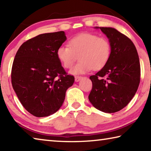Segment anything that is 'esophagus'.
<instances>
[{
    "label": "esophagus",
    "instance_id": "esophagus-1",
    "mask_svg": "<svg viewBox=\"0 0 151 151\" xmlns=\"http://www.w3.org/2000/svg\"><path fill=\"white\" fill-rule=\"evenodd\" d=\"M82 78V76H76L75 78V80L76 82H78L80 81L81 79Z\"/></svg>",
    "mask_w": 151,
    "mask_h": 151
}]
</instances>
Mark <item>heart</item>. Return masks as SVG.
<instances>
[{"instance_id":"heart-1","label":"heart","mask_w":151,"mask_h":151,"mask_svg":"<svg viewBox=\"0 0 151 151\" xmlns=\"http://www.w3.org/2000/svg\"><path fill=\"white\" fill-rule=\"evenodd\" d=\"M111 45L105 38L89 32H83L73 37L68 46L58 48L57 56L66 68H70L78 59L80 62L71 71L73 75L99 70L105 66L111 57Z\"/></svg>"}]
</instances>
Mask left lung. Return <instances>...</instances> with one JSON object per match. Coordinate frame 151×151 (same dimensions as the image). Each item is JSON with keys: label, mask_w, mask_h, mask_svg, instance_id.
<instances>
[{"label": "left lung", "mask_w": 151, "mask_h": 151, "mask_svg": "<svg viewBox=\"0 0 151 151\" xmlns=\"http://www.w3.org/2000/svg\"><path fill=\"white\" fill-rule=\"evenodd\" d=\"M109 39L111 57L106 65L90 76L93 88L88 96L96 109L113 113L124 108L139 87L140 66L133 42L111 27H98Z\"/></svg>", "instance_id": "1"}]
</instances>
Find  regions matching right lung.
<instances>
[{
    "mask_svg": "<svg viewBox=\"0 0 151 151\" xmlns=\"http://www.w3.org/2000/svg\"><path fill=\"white\" fill-rule=\"evenodd\" d=\"M66 40L64 31L45 33L28 40L18 50L12 64L11 82L22 105L37 117L59 109L75 77L68 75L57 56Z\"/></svg>",
    "mask_w": 151,
    "mask_h": 151,
    "instance_id": "add662e5",
    "label": "right lung"
}]
</instances>
